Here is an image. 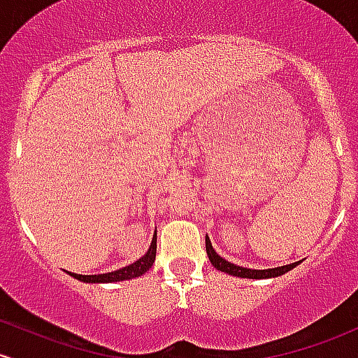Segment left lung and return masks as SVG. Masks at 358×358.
Segmentation results:
<instances>
[{
    "mask_svg": "<svg viewBox=\"0 0 358 358\" xmlns=\"http://www.w3.org/2000/svg\"><path fill=\"white\" fill-rule=\"evenodd\" d=\"M206 250H207V257L214 268L221 270L224 273L234 275V277H241V278H272V277H280V275L287 273L289 270H292L294 266L299 265V262L290 263V265H284V266H277V268H266V270H251V268H245V266L234 265V263L224 260L222 257H219L215 253V250L212 248V243L209 236H206Z\"/></svg>",
    "mask_w": 358,
    "mask_h": 358,
    "instance_id": "left-lung-1",
    "label": "left lung"
}]
</instances>
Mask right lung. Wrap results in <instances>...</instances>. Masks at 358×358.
<instances>
[{
    "label": "right lung",
    "instance_id": "right-lung-1",
    "mask_svg": "<svg viewBox=\"0 0 358 358\" xmlns=\"http://www.w3.org/2000/svg\"><path fill=\"white\" fill-rule=\"evenodd\" d=\"M156 258V231L152 234V241L149 250L146 251L144 257H141L139 260L131 263L127 266H122V268L115 270V272L108 273H98V275H80L69 272L71 277L78 278V280L86 282V284H112V282H120V280H131V278L141 277L143 273H146L149 268L152 266Z\"/></svg>",
    "mask_w": 358,
    "mask_h": 358
}]
</instances>
